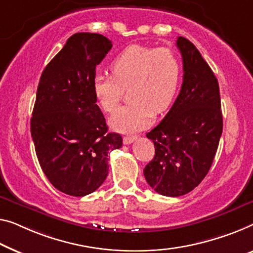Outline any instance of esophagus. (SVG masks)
Here are the masks:
<instances>
[{"instance_id": "1", "label": "esophagus", "mask_w": 253, "mask_h": 253, "mask_svg": "<svg viewBox=\"0 0 253 253\" xmlns=\"http://www.w3.org/2000/svg\"><path fill=\"white\" fill-rule=\"evenodd\" d=\"M136 138L137 137L135 136V135H129V136H125V137H124V144H130V143H133Z\"/></svg>"}]
</instances>
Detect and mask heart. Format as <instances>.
<instances>
[{
    "label": "heart",
    "mask_w": 253,
    "mask_h": 253,
    "mask_svg": "<svg viewBox=\"0 0 253 253\" xmlns=\"http://www.w3.org/2000/svg\"><path fill=\"white\" fill-rule=\"evenodd\" d=\"M110 75L97 74L93 93L107 112L117 105L129 88L127 104L111 117L110 125L122 133H134L149 126L154 116L167 110L174 102L182 79V62L168 47L131 45L112 60Z\"/></svg>",
    "instance_id": "b5f03b06"
}]
</instances>
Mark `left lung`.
<instances>
[{
    "label": "left lung",
    "instance_id": "8db88e82",
    "mask_svg": "<svg viewBox=\"0 0 253 253\" xmlns=\"http://www.w3.org/2000/svg\"><path fill=\"white\" fill-rule=\"evenodd\" d=\"M176 45L183 58L182 88L161 123L146 134L156 153L144 177L166 197H180L202 182L223 133L216 76L193 43L179 36Z\"/></svg>",
    "mask_w": 253,
    "mask_h": 253
}]
</instances>
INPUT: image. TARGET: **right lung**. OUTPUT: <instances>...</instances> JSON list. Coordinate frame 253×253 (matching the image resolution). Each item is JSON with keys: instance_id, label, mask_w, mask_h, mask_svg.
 Wrapping results in <instances>:
<instances>
[{"instance_id": "1", "label": "right lung", "mask_w": 253, "mask_h": 253, "mask_svg": "<svg viewBox=\"0 0 253 253\" xmlns=\"http://www.w3.org/2000/svg\"><path fill=\"white\" fill-rule=\"evenodd\" d=\"M111 41L77 33L45 67L37 87L30 133L43 172L56 190L84 197L97 190L109 171L108 154L123 137L108 126L93 93L95 68Z\"/></svg>"}]
</instances>
